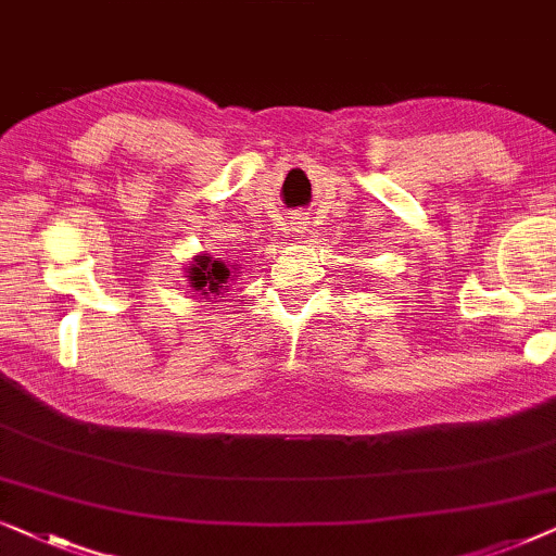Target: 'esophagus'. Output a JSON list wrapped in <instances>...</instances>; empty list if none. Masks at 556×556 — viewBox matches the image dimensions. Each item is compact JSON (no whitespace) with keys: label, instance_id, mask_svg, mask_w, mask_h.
I'll return each instance as SVG.
<instances>
[{"label":"esophagus","instance_id":"34e87169","mask_svg":"<svg viewBox=\"0 0 556 556\" xmlns=\"http://www.w3.org/2000/svg\"><path fill=\"white\" fill-rule=\"evenodd\" d=\"M298 228H300V226H298Z\"/></svg>","mask_w":556,"mask_h":556}]
</instances>
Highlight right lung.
<instances>
[{"label": "right lung", "instance_id": "right-lung-1", "mask_svg": "<svg viewBox=\"0 0 556 556\" xmlns=\"http://www.w3.org/2000/svg\"><path fill=\"white\" fill-rule=\"evenodd\" d=\"M231 277L236 274L231 271V266L226 262H218L208 254H201L192 258L190 269H188V285L195 292V298H205L213 300L216 294H220L231 282Z\"/></svg>", "mask_w": 556, "mask_h": 556}]
</instances>
